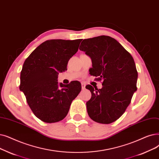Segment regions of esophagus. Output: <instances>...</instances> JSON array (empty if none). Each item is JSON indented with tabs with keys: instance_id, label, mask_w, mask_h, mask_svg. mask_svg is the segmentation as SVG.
Returning a JSON list of instances; mask_svg holds the SVG:
<instances>
[{
	"instance_id": "esophagus-1",
	"label": "esophagus",
	"mask_w": 159,
	"mask_h": 159,
	"mask_svg": "<svg viewBox=\"0 0 159 159\" xmlns=\"http://www.w3.org/2000/svg\"><path fill=\"white\" fill-rule=\"evenodd\" d=\"M81 86H82V89H84L86 88V84L84 83H83V82H82V83L81 84Z\"/></svg>"
}]
</instances>
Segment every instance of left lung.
<instances>
[{
	"instance_id": "1",
	"label": "left lung",
	"mask_w": 159,
	"mask_h": 159,
	"mask_svg": "<svg viewBox=\"0 0 159 159\" xmlns=\"http://www.w3.org/2000/svg\"><path fill=\"white\" fill-rule=\"evenodd\" d=\"M79 49L92 59L90 74L102 80L101 89L86 86L92 93L86 102L88 114L96 122L111 123L125 111L137 89L134 59L118 41L107 36L85 39Z\"/></svg>"
}]
</instances>
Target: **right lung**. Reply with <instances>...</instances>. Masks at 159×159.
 Wrapping results in <instances>:
<instances>
[{
    "label": "right lung",
    "instance_id": "right-lung-1",
    "mask_svg": "<svg viewBox=\"0 0 159 159\" xmlns=\"http://www.w3.org/2000/svg\"><path fill=\"white\" fill-rule=\"evenodd\" d=\"M82 39L47 40L27 58L20 76V90L32 111L46 123L63 120L71 102L81 90V84L58 83V75L67 70L69 60L78 51Z\"/></svg>",
    "mask_w": 159,
    "mask_h": 159
}]
</instances>
